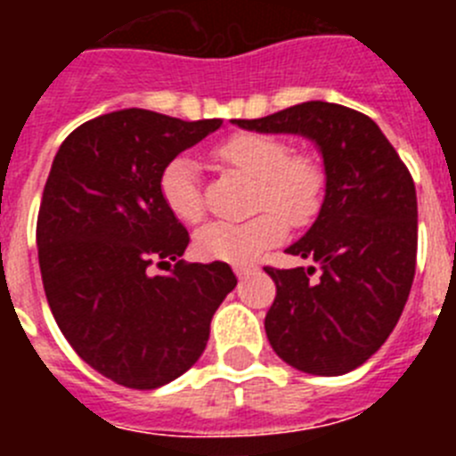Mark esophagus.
Listing matches in <instances>:
<instances>
[{
  "label": "esophagus",
  "mask_w": 456,
  "mask_h": 456,
  "mask_svg": "<svg viewBox=\"0 0 456 456\" xmlns=\"http://www.w3.org/2000/svg\"><path fill=\"white\" fill-rule=\"evenodd\" d=\"M253 272H256V267H253V265H235V273L240 278L248 276V273H253Z\"/></svg>",
  "instance_id": "esophagus-1"
}]
</instances>
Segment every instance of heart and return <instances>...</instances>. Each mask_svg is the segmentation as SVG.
<instances>
[{"instance_id":"b5f03b06","label":"heart","mask_w":456,"mask_h":456,"mask_svg":"<svg viewBox=\"0 0 456 456\" xmlns=\"http://www.w3.org/2000/svg\"><path fill=\"white\" fill-rule=\"evenodd\" d=\"M216 162L256 180L253 208L256 216L241 224L203 225L196 232V251L205 260L251 265L269 248L285 240L288 221L305 225L320 212L324 196V171L313 157L289 155L285 141L272 134L240 132L212 151ZM159 191L168 212L184 224L203 216L199 167L191 157L180 155L167 164L159 178Z\"/></svg>"}]
</instances>
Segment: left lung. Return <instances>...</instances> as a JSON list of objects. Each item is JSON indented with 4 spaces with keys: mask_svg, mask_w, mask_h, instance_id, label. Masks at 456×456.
I'll return each mask as SVG.
<instances>
[{
    "mask_svg": "<svg viewBox=\"0 0 456 456\" xmlns=\"http://www.w3.org/2000/svg\"><path fill=\"white\" fill-rule=\"evenodd\" d=\"M237 127L299 134L324 162L315 224L285 248L315 267L265 272L276 299L265 317L273 352L308 374L338 377L363 365L393 333L409 299L418 253L416 184L379 125L322 100L294 104Z\"/></svg>",
    "mask_w": 456,
    "mask_h": 456,
    "instance_id": "obj_1",
    "label": "left lung"
}]
</instances>
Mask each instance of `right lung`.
Wrapping results in <instances>:
<instances>
[{
	"label": "right lung",
	"mask_w": 456,
	"mask_h": 456,
	"mask_svg": "<svg viewBox=\"0 0 456 456\" xmlns=\"http://www.w3.org/2000/svg\"><path fill=\"white\" fill-rule=\"evenodd\" d=\"M221 125L120 109L79 125L52 162L36 225L47 304L79 358L127 388L187 372L237 285L225 263L180 260L189 232L159 191L167 164ZM157 259L176 267L151 277Z\"/></svg>",
	"instance_id": "add662e5"
}]
</instances>
